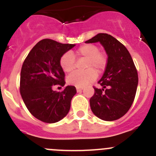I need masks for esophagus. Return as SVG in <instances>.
<instances>
[{"label": "esophagus", "mask_w": 156, "mask_h": 156, "mask_svg": "<svg viewBox=\"0 0 156 156\" xmlns=\"http://www.w3.org/2000/svg\"><path fill=\"white\" fill-rule=\"evenodd\" d=\"M83 89V87H76V91L77 92H80Z\"/></svg>", "instance_id": "obj_1"}]
</instances>
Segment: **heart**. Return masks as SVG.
<instances>
[{
  "label": "heart",
  "instance_id": "heart-1",
  "mask_svg": "<svg viewBox=\"0 0 156 156\" xmlns=\"http://www.w3.org/2000/svg\"><path fill=\"white\" fill-rule=\"evenodd\" d=\"M76 55L87 59L84 72H74L67 77L69 84L76 87H85L97 78V73H101L105 69L108 58L105 53L99 51V48L94 44H84L76 50ZM75 57L71 51H67L60 58V66L63 71L70 73L75 69Z\"/></svg>",
  "mask_w": 156,
  "mask_h": 156
}]
</instances>
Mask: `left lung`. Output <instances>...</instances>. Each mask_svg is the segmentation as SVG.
<instances>
[{
  "mask_svg": "<svg viewBox=\"0 0 156 156\" xmlns=\"http://www.w3.org/2000/svg\"><path fill=\"white\" fill-rule=\"evenodd\" d=\"M100 42L108 55V63L90 99L91 111L99 119L113 121L125 115L134 100L138 76L131 55L124 45L107 34H98L87 44Z\"/></svg>",
  "mask_w": 156,
  "mask_h": 156,
  "instance_id": "obj_1",
  "label": "left lung"
}]
</instances>
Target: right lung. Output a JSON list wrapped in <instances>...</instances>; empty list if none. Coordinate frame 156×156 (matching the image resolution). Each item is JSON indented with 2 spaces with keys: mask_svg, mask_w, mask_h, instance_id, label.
<instances>
[{
  "mask_svg": "<svg viewBox=\"0 0 156 156\" xmlns=\"http://www.w3.org/2000/svg\"><path fill=\"white\" fill-rule=\"evenodd\" d=\"M74 46L42 40L32 48L23 62L20 94L30 113L42 122H58L69 111L71 100L76 93L75 87L66 86L61 92L55 91L52 87L66 83L59 62L62 55Z\"/></svg>",
  "mask_w": 156,
  "mask_h": 156,
  "instance_id": "right-lung-1",
  "label": "right lung"
}]
</instances>
